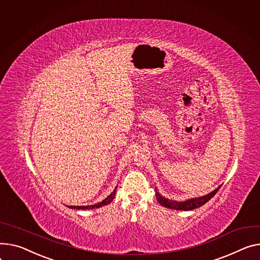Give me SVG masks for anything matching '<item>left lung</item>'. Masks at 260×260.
Segmentation results:
<instances>
[{"label": "left lung", "instance_id": "8db88e82", "mask_svg": "<svg viewBox=\"0 0 260 260\" xmlns=\"http://www.w3.org/2000/svg\"><path fill=\"white\" fill-rule=\"evenodd\" d=\"M220 188V186L218 188H216L215 190H213L212 192H210L209 194H207L205 197L202 198H197V199H191L188 200L186 202H175V201H170L168 199L163 198L162 196H160V193L155 190V198H157V201L166 208H170V209H176V210H193L196 208H199V207L205 205L207 202L210 201L218 191Z\"/></svg>", "mask_w": 260, "mask_h": 260}]
</instances>
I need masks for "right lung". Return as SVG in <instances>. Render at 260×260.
Masks as SVG:
<instances>
[{
    "label": "right lung",
    "mask_w": 260,
    "mask_h": 260,
    "mask_svg": "<svg viewBox=\"0 0 260 260\" xmlns=\"http://www.w3.org/2000/svg\"><path fill=\"white\" fill-rule=\"evenodd\" d=\"M116 189H117V187L115 188L114 191L107 199H105L102 202H100L98 204L91 205V206H69V207H70V208H72V209H94V208H99V207H102V206H106V205L110 204L114 200V198L116 196Z\"/></svg>",
    "instance_id": "obj_1"
}]
</instances>
